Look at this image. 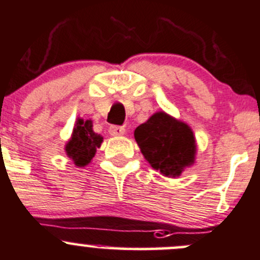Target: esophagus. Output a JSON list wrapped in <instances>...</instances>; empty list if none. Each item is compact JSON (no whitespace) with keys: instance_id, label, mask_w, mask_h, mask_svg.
Returning <instances> with one entry per match:
<instances>
[{"instance_id":"obj_1","label":"esophagus","mask_w":260,"mask_h":260,"mask_svg":"<svg viewBox=\"0 0 260 260\" xmlns=\"http://www.w3.org/2000/svg\"><path fill=\"white\" fill-rule=\"evenodd\" d=\"M109 133L112 136H121L125 134V129L122 126H115V125H112V126L109 127Z\"/></svg>"}]
</instances>
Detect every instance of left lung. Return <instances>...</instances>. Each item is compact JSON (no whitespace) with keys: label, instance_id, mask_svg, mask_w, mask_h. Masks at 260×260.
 Wrapping results in <instances>:
<instances>
[{"label":"left lung","instance_id":"8db88e82","mask_svg":"<svg viewBox=\"0 0 260 260\" xmlns=\"http://www.w3.org/2000/svg\"><path fill=\"white\" fill-rule=\"evenodd\" d=\"M141 152L165 176H179L194 162L195 138L186 124L165 112H156L134 133Z\"/></svg>","mask_w":260,"mask_h":260}]
</instances>
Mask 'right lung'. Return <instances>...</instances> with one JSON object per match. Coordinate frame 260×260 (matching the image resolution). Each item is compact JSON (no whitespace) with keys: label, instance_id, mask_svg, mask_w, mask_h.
<instances>
[{"label":"right lung","instance_id":"add662e5","mask_svg":"<svg viewBox=\"0 0 260 260\" xmlns=\"http://www.w3.org/2000/svg\"><path fill=\"white\" fill-rule=\"evenodd\" d=\"M103 136L93 133L90 120H77L70 141L66 145V154L74 160L76 167H86L95 156L96 149L100 148Z\"/></svg>","mask_w":260,"mask_h":260}]
</instances>
